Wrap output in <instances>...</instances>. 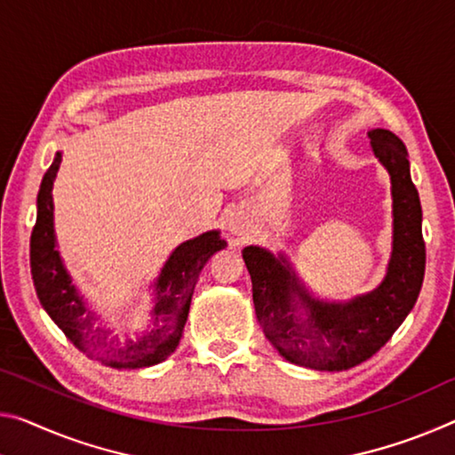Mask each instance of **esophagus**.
Listing matches in <instances>:
<instances>
[{
	"instance_id": "34e87169",
	"label": "esophagus",
	"mask_w": 455,
	"mask_h": 455,
	"mask_svg": "<svg viewBox=\"0 0 455 455\" xmlns=\"http://www.w3.org/2000/svg\"><path fill=\"white\" fill-rule=\"evenodd\" d=\"M233 230H235V235H241V227L239 225H233Z\"/></svg>"
}]
</instances>
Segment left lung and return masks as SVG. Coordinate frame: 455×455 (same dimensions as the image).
Returning a JSON list of instances; mask_svg holds the SVG:
<instances>
[{
  "instance_id": "1",
  "label": "left lung",
  "mask_w": 455,
  "mask_h": 455,
  "mask_svg": "<svg viewBox=\"0 0 455 455\" xmlns=\"http://www.w3.org/2000/svg\"><path fill=\"white\" fill-rule=\"evenodd\" d=\"M374 156L391 174L393 257L377 290L348 301L326 304L314 299L283 257L247 247L243 259L253 281L257 320L267 340L293 364L314 371H348L391 340L413 309L425 275L421 202L411 182L407 149L388 129L369 133ZM307 309V320L294 312Z\"/></svg>"
}]
</instances>
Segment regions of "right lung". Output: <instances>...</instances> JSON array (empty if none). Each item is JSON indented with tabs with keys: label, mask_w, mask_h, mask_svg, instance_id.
<instances>
[{
	"label": "right lung",
	"mask_w": 455,
	"mask_h": 455,
	"mask_svg": "<svg viewBox=\"0 0 455 455\" xmlns=\"http://www.w3.org/2000/svg\"><path fill=\"white\" fill-rule=\"evenodd\" d=\"M62 162L56 154L52 165L42 178L38 192V214L30 236V269L36 293L42 307L54 320L64 336L84 352L113 369H143L168 358L182 338L188 320V309L194 285L216 251L225 249L227 243L219 230H211L186 241L170 255L156 283V304L151 309V323L146 331L135 336H124L111 328L97 323V318L84 307L75 285L60 261L54 239V204L52 184Z\"/></svg>",
	"instance_id": "add662e5"
}]
</instances>
